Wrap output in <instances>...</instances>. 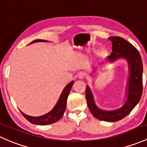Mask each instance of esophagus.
<instances>
[{"mask_svg":"<svg viewBox=\"0 0 147 147\" xmlns=\"http://www.w3.org/2000/svg\"><path fill=\"white\" fill-rule=\"evenodd\" d=\"M86 74L85 73V72H84V71L80 72V73H78V78H81H81H85V77H86Z\"/></svg>","mask_w":147,"mask_h":147,"instance_id":"1","label":"esophagus"}]
</instances>
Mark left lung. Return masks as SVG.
I'll return each mask as SVG.
<instances>
[{
  "instance_id": "obj_1",
  "label": "left lung",
  "mask_w": 147,
  "mask_h": 147,
  "mask_svg": "<svg viewBox=\"0 0 147 147\" xmlns=\"http://www.w3.org/2000/svg\"><path fill=\"white\" fill-rule=\"evenodd\" d=\"M108 39L113 43V52L107 57L108 59L113 61L122 57L129 62L130 76L127 99L125 105L119 109L112 111L102 110L95 104L88 86L86 88V98L88 107L96 118L107 122H117L128 115L141 99L143 91V65L140 52L131 43L120 37H110Z\"/></svg>"
}]
</instances>
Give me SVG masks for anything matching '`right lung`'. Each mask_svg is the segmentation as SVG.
I'll return each instance as SVG.
<instances>
[{
    "label": "right lung",
    "instance_id": "obj_1",
    "mask_svg": "<svg viewBox=\"0 0 147 147\" xmlns=\"http://www.w3.org/2000/svg\"><path fill=\"white\" fill-rule=\"evenodd\" d=\"M46 42V40H37L32 41L30 44L34 43V42ZM74 81H71L70 84H69L63 90L62 93H61V96H60L58 102H57V105L55 107L51 110L49 113H47L46 115H44L42 116H40V117H32V116H29L25 115V113H22L23 117H25L27 120L31 123L34 124V125H49V124L54 123V122H57L62 117L64 113L66 107V102H67V98L69 96V93L71 91L72 86H73Z\"/></svg>",
    "mask_w": 147,
    "mask_h": 147
}]
</instances>
